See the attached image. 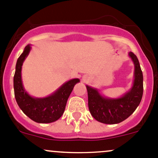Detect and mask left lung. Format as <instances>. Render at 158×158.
I'll return each instance as SVG.
<instances>
[{
	"instance_id": "obj_1",
	"label": "left lung",
	"mask_w": 158,
	"mask_h": 158,
	"mask_svg": "<svg viewBox=\"0 0 158 158\" xmlns=\"http://www.w3.org/2000/svg\"><path fill=\"white\" fill-rule=\"evenodd\" d=\"M135 65L133 86L122 97L109 98L102 96L98 89L86 85L89 109L92 117L104 124H118L123 122L135 111L143 95V74L139 61L132 52L128 53Z\"/></svg>"
}]
</instances>
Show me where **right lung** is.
Here are the masks:
<instances>
[{"label": "right lung", "instance_id": "obj_1", "mask_svg": "<svg viewBox=\"0 0 158 158\" xmlns=\"http://www.w3.org/2000/svg\"><path fill=\"white\" fill-rule=\"evenodd\" d=\"M30 45L18 58L14 76V89L16 101L20 109L27 116L37 123H51L58 120L65 111L66 102L79 79H73L65 82L54 93L45 98L30 96L23 88L21 79V69L23 61L29 54Z\"/></svg>", "mask_w": 158, "mask_h": 158}]
</instances>
